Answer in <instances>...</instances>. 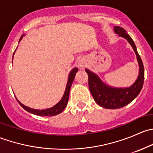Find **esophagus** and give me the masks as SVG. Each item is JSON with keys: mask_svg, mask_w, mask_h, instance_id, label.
I'll return each instance as SVG.
<instances>
[{"mask_svg": "<svg viewBox=\"0 0 153 153\" xmlns=\"http://www.w3.org/2000/svg\"><path fill=\"white\" fill-rule=\"evenodd\" d=\"M86 62L84 61H83V60H80V61H78V68H79V69H83L84 68L86 67Z\"/></svg>", "mask_w": 153, "mask_h": 153, "instance_id": "esophagus-1", "label": "esophagus"}]
</instances>
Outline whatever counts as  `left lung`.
Instances as JSON below:
<instances>
[{
    "label": "left lung",
    "mask_w": 153,
    "mask_h": 153,
    "mask_svg": "<svg viewBox=\"0 0 153 153\" xmlns=\"http://www.w3.org/2000/svg\"><path fill=\"white\" fill-rule=\"evenodd\" d=\"M115 33L124 38L129 42L136 55L139 74L135 82L129 87H115L109 86L101 81L97 74L86 69L89 77V88L95 102L106 109H119L132 102L141 92L144 80V69L141 58L137 52V48L131 37L126 33L124 29L119 27H114Z\"/></svg>",
    "instance_id": "left-lung-1"
}]
</instances>
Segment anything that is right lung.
Here are the masks:
<instances>
[{
	"label": "right lung",
	"mask_w": 153,
	"mask_h": 153,
	"mask_svg": "<svg viewBox=\"0 0 153 153\" xmlns=\"http://www.w3.org/2000/svg\"><path fill=\"white\" fill-rule=\"evenodd\" d=\"M24 34L21 37L19 40V42L22 40L23 37L24 36ZM17 49V48H16ZM16 49L15 50L13 53V56H12V60H13L14 58V55H15V52L16 51ZM78 71V69L77 67L73 68L72 70L70 71L69 74V76H68V81H67V86H66V89H65V92H64V95H63L62 98L60 100L59 102L57 103L55 106H52L50 108H47V109H32V108L29 107V106H27L25 105H24L23 104H21L18 99V102L19 103V104L24 108L25 110H27V112H30V113L34 114V115H39V116H54V115H56L60 114L61 112H63L64 109L66 108V106L67 105L68 103V100H69V91H70L71 86H72V82L74 81V78H75V74L76 72Z\"/></svg>",
	"instance_id": "add662e5"
}]
</instances>
